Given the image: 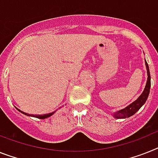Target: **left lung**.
I'll return each instance as SVG.
<instances>
[{
  "mask_svg": "<svg viewBox=\"0 0 158 158\" xmlns=\"http://www.w3.org/2000/svg\"><path fill=\"white\" fill-rule=\"evenodd\" d=\"M145 66H146L147 69V75H148V79H147L146 85L144 89V91L142 92L141 94L140 95V97L138 98L137 99L134 101L133 102H131V104H129L127 106L122 109L120 110L113 113V117L116 118H129L131 115H133L136 111L140 110V108L142 106L144 105L146 102L147 98L149 94V91H150V86H151V77L150 73H149V69H148V63L145 60Z\"/></svg>",
  "mask_w": 158,
  "mask_h": 158,
  "instance_id": "1",
  "label": "left lung"
}]
</instances>
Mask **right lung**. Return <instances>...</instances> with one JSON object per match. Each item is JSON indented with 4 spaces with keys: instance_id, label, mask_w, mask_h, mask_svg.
<instances>
[{
    "instance_id": "obj_1",
    "label": "right lung",
    "mask_w": 158,
    "mask_h": 158,
    "mask_svg": "<svg viewBox=\"0 0 158 158\" xmlns=\"http://www.w3.org/2000/svg\"><path fill=\"white\" fill-rule=\"evenodd\" d=\"M17 109H18V108H17ZM18 110H19L21 113H23V114H26V115H27V116L35 117V118H40V119H44V118H48V117L52 116V115L54 114L55 112L56 111H56H53V112H52V113H48V114H27V113H25V112L22 111V110H20L19 109H18Z\"/></svg>"
}]
</instances>
